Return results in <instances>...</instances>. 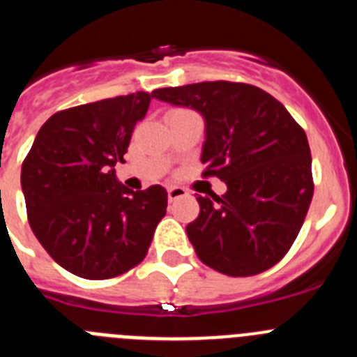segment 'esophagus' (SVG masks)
<instances>
[{
	"mask_svg": "<svg viewBox=\"0 0 357 357\" xmlns=\"http://www.w3.org/2000/svg\"><path fill=\"white\" fill-rule=\"evenodd\" d=\"M185 195H188V191H185L184 188H178V185H172V188H168V200L169 202L178 200V198L185 197Z\"/></svg>",
	"mask_w": 357,
	"mask_h": 357,
	"instance_id": "34e87169",
	"label": "esophagus"
}]
</instances>
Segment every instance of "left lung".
<instances>
[{
    "mask_svg": "<svg viewBox=\"0 0 357 357\" xmlns=\"http://www.w3.org/2000/svg\"><path fill=\"white\" fill-rule=\"evenodd\" d=\"M151 94L204 116L202 176L227 184L222 197L197 198L200 214L185 227L198 259L229 277L275 266L301 232L313 198L304 128L272 94L241 82H200Z\"/></svg>",
    "mask_w": 357,
    "mask_h": 357,
    "instance_id": "obj_1",
    "label": "left lung"
}]
</instances>
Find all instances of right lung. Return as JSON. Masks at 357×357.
I'll list each match as a JSON object with an SVG mask.
<instances>
[{
  "instance_id": "obj_1",
  "label": "right lung",
  "mask_w": 357,
  "mask_h": 357,
  "mask_svg": "<svg viewBox=\"0 0 357 357\" xmlns=\"http://www.w3.org/2000/svg\"><path fill=\"white\" fill-rule=\"evenodd\" d=\"M151 98L137 91L59 110L24 157L21 188L31 230L75 275L103 280L137 266L166 214L162 185L130 191L114 175Z\"/></svg>"
}]
</instances>
